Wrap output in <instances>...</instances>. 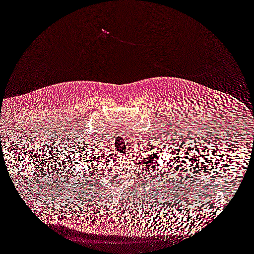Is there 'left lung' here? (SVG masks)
<instances>
[{"instance_id": "obj_1", "label": "left lung", "mask_w": 254, "mask_h": 254, "mask_svg": "<svg viewBox=\"0 0 254 254\" xmlns=\"http://www.w3.org/2000/svg\"><path fill=\"white\" fill-rule=\"evenodd\" d=\"M158 155H160V153H158ZM139 164H141V166H145L147 170L150 171L148 174H150L151 177H153L155 174H158V175L160 174L159 172L161 170H159V172L157 171V168L160 167L159 164H158V159L155 158L154 155H151V157H150V155H149V157H145L144 160L139 162ZM163 171H164V168H163Z\"/></svg>"}]
</instances>
